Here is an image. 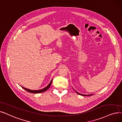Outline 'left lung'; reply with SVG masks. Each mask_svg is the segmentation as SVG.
I'll use <instances>...</instances> for the list:
<instances>
[{
    "label": "left lung",
    "mask_w": 122,
    "mask_h": 122,
    "mask_svg": "<svg viewBox=\"0 0 122 122\" xmlns=\"http://www.w3.org/2000/svg\"><path fill=\"white\" fill-rule=\"evenodd\" d=\"M76 93L78 94H79V95H82V96H87L86 95H83V94H80L79 93H78V92H77V91H76ZM92 95H87V96H91Z\"/></svg>",
    "instance_id": "left-lung-1"
}]
</instances>
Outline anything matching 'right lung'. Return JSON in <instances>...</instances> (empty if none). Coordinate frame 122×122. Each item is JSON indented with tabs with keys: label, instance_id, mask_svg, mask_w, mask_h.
Segmentation results:
<instances>
[{
	"label": "right lung",
	"instance_id": "obj_1",
	"mask_svg": "<svg viewBox=\"0 0 122 122\" xmlns=\"http://www.w3.org/2000/svg\"><path fill=\"white\" fill-rule=\"evenodd\" d=\"M52 80L51 81V82H50V83L49 84V85L48 86H47V87H46L45 88H44V89H41V90H29V89H26V88H25L23 87L22 88H23L24 90H25L26 91H27V92H29V93H42V92H44L45 91H46L47 89H48L50 87L51 85V83H52Z\"/></svg>",
	"mask_w": 122,
	"mask_h": 122
}]
</instances>
